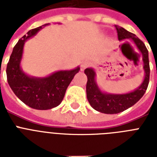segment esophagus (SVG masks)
<instances>
[{"mask_svg":"<svg viewBox=\"0 0 157 157\" xmlns=\"http://www.w3.org/2000/svg\"><path fill=\"white\" fill-rule=\"evenodd\" d=\"M89 65H90V63H89L88 62H86V61L82 62V63H81V71H84V70H85L86 67H88Z\"/></svg>","mask_w":157,"mask_h":157,"instance_id":"esophagus-1","label":"esophagus"}]
</instances>
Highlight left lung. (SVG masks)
<instances>
[{
  "mask_svg": "<svg viewBox=\"0 0 157 157\" xmlns=\"http://www.w3.org/2000/svg\"><path fill=\"white\" fill-rule=\"evenodd\" d=\"M116 28L118 35V40H131L142 54L145 76L141 85L132 92L126 94H108L102 91L98 87L95 80V71L92 67L86 68L85 70V73L88 79L86 84L87 99L94 109L105 114L120 113L135 104L146 92L150 77L148 50L144 43L134 34L129 33L124 28L119 26H116Z\"/></svg>",
  "mask_w": 157,
  "mask_h": 157,
  "instance_id": "obj_1",
  "label": "left lung"
}]
</instances>
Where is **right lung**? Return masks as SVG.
Segmentation results:
<instances>
[{
  "mask_svg": "<svg viewBox=\"0 0 157 157\" xmlns=\"http://www.w3.org/2000/svg\"><path fill=\"white\" fill-rule=\"evenodd\" d=\"M49 23L28 31L13 47L6 68L9 86L23 103L32 108L48 110L59 106L66 93L67 88L80 71V67L71 70L55 71L45 77L28 76L21 68L24 43Z\"/></svg>",
  "mask_w": 157,
  "mask_h": 157,
  "instance_id": "add662e5",
  "label": "right lung"
}]
</instances>
